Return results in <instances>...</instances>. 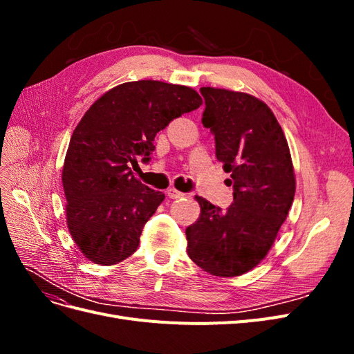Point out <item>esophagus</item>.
I'll return each instance as SVG.
<instances>
[{
    "label": "esophagus",
    "instance_id": "obj_1",
    "mask_svg": "<svg viewBox=\"0 0 354 354\" xmlns=\"http://www.w3.org/2000/svg\"><path fill=\"white\" fill-rule=\"evenodd\" d=\"M167 196L171 198V199H178V198H183L185 194H183V192H178V190L174 189V187H169V189L167 190Z\"/></svg>",
    "mask_w": 354,
    "mask_h": 354
}]
</instances>
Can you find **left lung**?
Wrapping results in <instances>:
<instances>
[{"instance_id":"left-lung-1","label":"left lung","mask_w":354,"mask_h":354,"mask_svg":"<svg viewBox=\"0 0 354 354\" xmlns=\"http://www.w3.org/2000/svg\"><path fill=\"white\" fill-rule=\"evenodd\" d=\"M202 124L216 140V156L230 178L233 203L201 196V217L186 229L187 254L214 276L254 269L273 245L295 195L291 153L269 106L246 93L202 87Z\"/></svg>"}]
</instances>
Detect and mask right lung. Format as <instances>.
<instances>
[{"label": "right lung", "mask_w": 354, "mask_h": 354, "mask_svg": "<svg viewBox=\"0 0 354 354\" xmlns=\"http://www.w3.org/2000/svg\"><path fill=\"white\" fill-rule=\"evenodd\" d=\"M201 95L185 85L134 81L94 102L71 137L62 181L68 227L81 252L95 264L128 259L162 192L138 181L130 165L147 164L155 136L183 113L198 109Z\"/></svg>", "instance_id": "1"}]
</instances>
